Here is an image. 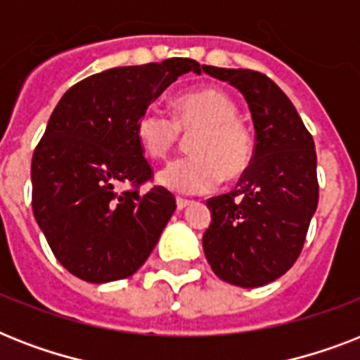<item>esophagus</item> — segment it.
I'll return each instance as SVG.
<instances>
[{
	"mask_svg": "<svg viewBox=\"0 0 360 360\" xmlns=\"http://www.w3.org/2000/svg\"><path fill=\"white\" fill-rule=\"evenodd\" d=\"M191 200H185V198H177V209L179 211H183V209H186L188 205H191Z\"/></svg>",
	"mask_w": 360,
	"mask_h": 360,
	"instance_id": "esophagus-1",
	"label": "esophagus"
}]
</instances>
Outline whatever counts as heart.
Here are the masks:
<instances>
[{
  "label": "heart",
  "instance_id": "b5f03b06",
  "mask_svg": "<svg viewBox=\"0 0 360 360\" xmlns=\"http://www.w3.org/2000/svg\"><path fill=\"white\" fill-rule=\"evenodd\" d=\"M237 115L236 101L217 87L181 95L174 117L157 106L143 110L136 121V138L147 157L164 158L181 136L192 134L191 153L158 169V185L175 194H203L220 179H239L252 162L254 140Z\"/></svg>",
  "mask_w": 360,
  "mask_h": 360
}]
</instances>
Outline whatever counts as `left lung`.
Segmentation results:
<instances>
[{
	"label": "left lung",
	"instance_id": "left-lung-1",
	"mask_svg": "<svg viewBox=\"0 0 360 360\" xmlns=\"http://www.w3.org/2000/svg\"><path fill=\"white\" fill-rule=\"evenodd\" d=\"M205 75L239 89L250 108L256 146L236 191L207 200L211 224L203 252L214 274L259 288L291 269L318 207L316 149L285 93L262 72L202 65Z\"/></svg>",
	"mask_w": 360,
	"mask_h": 360
}]
</instances>
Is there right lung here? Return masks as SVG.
Returning a JSON list of instances; mask_svg holds the SVG:
<instances>
[{"label":"right lung","instance_id":"obj_1","mask_svg":"<svg viewBox=\"0 0 360 360\" xmlns=\"http://www.w3.org/2000/svg\"><path fill=\"white\" fill-rule=\"evenodd\" d=\"M186 72L202 67L186 58L115 67L78 82L53 108L31 160V205L53 256L78 278L104 284L134 274L172 219V192L138 191L153 169L136 121ZM120 182L135 188L117 193Z\"/></svg>","mask_w":360,"mask_h":360}]
</instances>
